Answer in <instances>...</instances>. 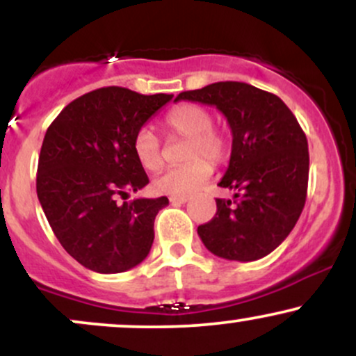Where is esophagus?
Instances as JSON below:
<instances>
[{
  "mask_svg": "<svg viewBox=\"0 0 356 356\" xmlns=\"http://www.w3.org/2000/svg\"><path fill=\"white\" fill-rule=\"evenodd\" d=\"M169 201L172 204H186L189 201V197H187V195H181V197H170Z\"/></svg>",
  "mask_w": 356,
  "mask_h": 356,
  "instance_id": "esophagus-1",
  "label": "esophagus"
}]
</instances>
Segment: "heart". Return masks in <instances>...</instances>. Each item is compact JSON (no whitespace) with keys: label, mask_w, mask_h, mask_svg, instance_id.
<instances>
[{"label":"heart","mask_w":356,"mask_h":356,"mask_svg":"<svg viewBox=\"0 0 356 356\" xmlns=\"http://www.w3.org/2000/svg\"><path fill=\"white\" fill-rule=\"evenodd\" d=\"M211 112L197 104H182L167 113L164 125L174 137L187 138L184 147L186 164L170 167L154 181L159 194L181 197L189 195L209 177L211 161L219 164L229 152V138L222 130L216 129ZM134 155L145 170H157L162 167L161 140L150 129L137 130L132 142Z\"/></svg>","instance_id":"heart-1"}]
</instances>
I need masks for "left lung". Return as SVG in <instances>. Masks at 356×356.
I'll list each match as a JSON object with an SVG mask.
<instances>
[{"mask_svg":"<svg viewBox=\"0 0 356 356\" xmlns=\"http://www.w3.org/2000/svg\"><path fill=\"white\" fill-rule=\"evenodd\" d=\"M175 100L214 105L232 132L229 167L219 186L234 197L216 199V216L197 227L212 254L256 261L275 251L300 219L308 191V140L280 97L243 81H218Z\"/></svg>","mask_w":356,"mask_h":356,"instance_id":"1","label":"left lung"}]
</instances>
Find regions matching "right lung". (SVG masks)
<instances>
[{
	"label": "right lung",
	"instance_id": "obj_1",
	"mask_svg": "<svg viewBox=\"0 0 356 356\" xmlns=\"http://www.w3.org/2000/svg\"><path fill=\"white\" fill-rule=\"evenodd\" d=\"M170 100L104 87L73 100L48 127L36 194L56 239L81 266L112 275L149 254L155 216L169 199L118 204L115 197L149 184L134 155V136Z\"/></svg>",
	"mask_w": 356,
	"mask_h": 356
}]
</instances>
